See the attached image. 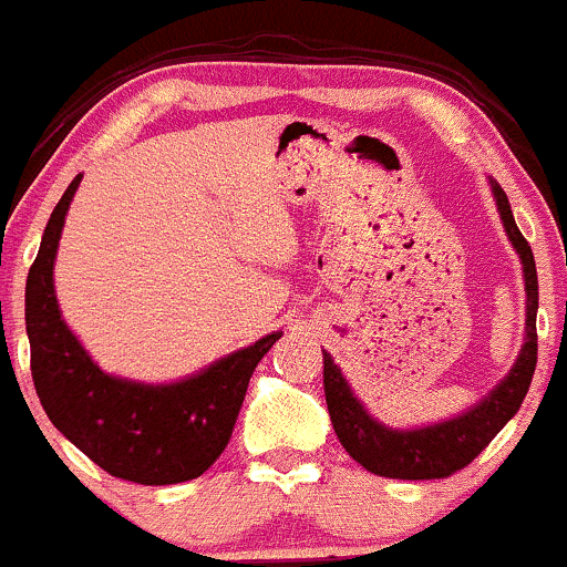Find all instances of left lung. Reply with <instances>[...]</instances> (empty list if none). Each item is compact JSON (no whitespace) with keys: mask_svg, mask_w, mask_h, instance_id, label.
<instances>
[{"mask_svg":"<svg viewBox=\"0 0 567 567\" xmlns=\"http://www.w3.org/2000/svg\"><path fill=\"white\" fill-rule=\"evenodd\" d=\"M489 185H493L503 228H506L508 239H512L514 250L522 260L527 293L525 344H522V352L512 371L501 379V384H495V390H489L468 412L452 416V420L412 427V431H395V427L382 425L365 412V406L354 398L339 365L333 363L331 354L322 350V384H326V403L333 431L339 435L341 446L350 452V457L358 460L365 471L377 476L412 478V482H416V478L452 476L455 471L465 468L471 460L482 455V450H487L489 441L519 412L522 401L530 390L538 360L536 258H533L527 239L516 228L508 196L495 179H489Z\"/></svg>","mask_w":567,"mask_h":567,"instance_id":"8db88e82","label":"left lung"}]
</instances>
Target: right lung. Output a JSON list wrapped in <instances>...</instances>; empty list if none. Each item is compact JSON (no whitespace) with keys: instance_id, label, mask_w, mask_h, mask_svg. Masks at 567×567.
Segmentation results:
<instances>
[{"instance_id":"obj_1","label":"right lung","mask_w":567,"mask_h":567,"mask_svg":"<svg viewBox=\"0 0 567 567\" xmlns=\"http://www.w3.org/2000/svg\"><path fill=\"white\" fill-rule=\"evenodd\" d=\"M83 174L55 204L27 279L31 379L42 409L66 439L110 476L177 484L202 476L226 450L255 365L282 333L215 360L169 384H145L99 369L61 317L53 264Z\"/></svg>"}]
</instances>
